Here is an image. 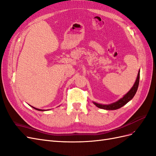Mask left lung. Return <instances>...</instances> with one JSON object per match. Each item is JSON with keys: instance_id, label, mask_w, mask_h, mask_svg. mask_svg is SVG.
I'll return each instance as SVG.
<instances>
[{"instance_id": "obj_1", "label": "left lung", "mask_w": 156, "mask_h": 156, "mask_svg": "<svg viewBox=\"0 0 156 156\" xmlns=\"http://www.w3.org/2000/svg\"><path fill=\"white\" fill-rule=\"evenodd\" d=\"M139 80H140V70L138 71L136 80L133 86L132 87V88L129 91V92L126 93L122 98L119 99V100L117 101L116 102L111 103V104H109V105L100 104V103H98L93 101L94 104L95 106L99 107V108L106 109V110H116L121 108V107L126 105L128 102L130 101L131 99L134 98V95L136 94V93L137 90H138V85H139Z\"/></svg>"}]
</instances>
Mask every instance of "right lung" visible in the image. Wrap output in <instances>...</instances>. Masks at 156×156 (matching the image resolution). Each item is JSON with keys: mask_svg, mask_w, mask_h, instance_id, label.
<instances>
[{"mask_svg": "<svg viewBox=\"0 0 156 156\" xmlns=\"http://www.w3.org/2000/svg\"><path fill=\"white\" fill-rule=\"evenodd\" d=\"M31 106V105H30ZM31 107H33L34 109H36V110H37V111H46V110H44V109H37V108H35V107H32V106H31Z\"/></svg>", "mask_w": 156, "mask_h": 156, "instance_id": "add662e5", "label": "right lung"}]
</instances>
